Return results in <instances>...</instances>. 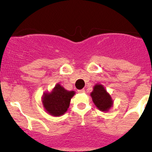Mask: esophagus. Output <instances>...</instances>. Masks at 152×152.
Here are the masks:
<instances>
[{"instance_id":"34e87169","label":"esophagus","mask_w":152,"mask_h":152,"mask_svg":"<svg viewBox=\"0 0 152 152\" xmlns=\"http://www.w3.org/2000/svg\"><path fill=\"white\" fill-rule=\"evenodd\" d=\"M77 92H78V93H84V92H85V91H84V89H81V90H78V91H77Z\"/></svg>"}]
</instances>
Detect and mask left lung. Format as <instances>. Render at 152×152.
<instances>
[{"mask_svg": "<svg viewBox=\"0 0 152 152\" xmlns=\"http://www.w3.org/2000/svg\"><path fill=\"white\" fill-rule=\"evenodd\" d=\"M92 100L100 110L107 111L113 105V100L101 84H96L91 94Z\"/></svg>", "mask_w": 152, "mask_h": 152, "instance_id": "obj_1", "label": "left lung"}]
</instances>
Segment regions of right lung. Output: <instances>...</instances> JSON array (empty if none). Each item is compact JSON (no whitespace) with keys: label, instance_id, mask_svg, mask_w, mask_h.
<instances>
[{"label":"right lung","instance_id":"add662e5","mask_svg":"<svg viewBox=\"0 0 152 152\" xmlns=\"http://www.w3.org/2000/svg\"><path fill=\"white\" fill-rule=\"evenodd\" d=\"M75 94L74 91H66L58 84L52 93L43 95L42 103L45 110L52 116H61L68 110L71 98Z\"/></svg>","mask_w":152,"mask_h":152}]
</instances>
